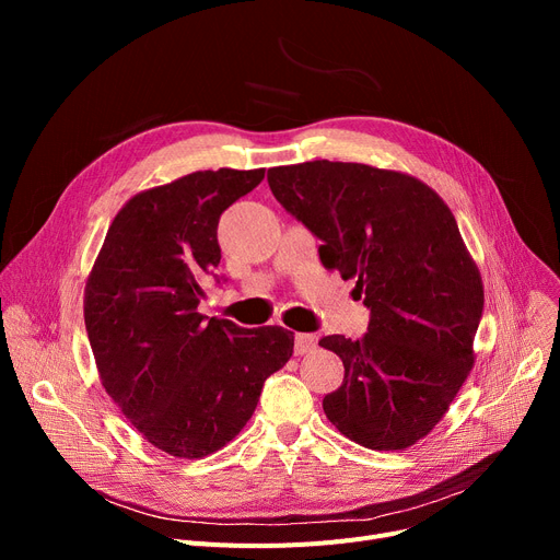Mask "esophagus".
<instances>
[{
  "label": "esophagus",
  "mask_w": 560,
  "mask_h": 560,
  "mask_svg": "<svg viewBox=\"0 0 560 560\" xmlns=\"http://www.w3.org/2000/svg\"><path fill=\"white\" fill-rule=\"evenodd\" d=\"M317 347V336L313 334H295V354H308Z\"/></svg>",
  "instance_id": "34e87169"
}]
</instances>
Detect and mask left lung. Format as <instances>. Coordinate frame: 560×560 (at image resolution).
<instances>
[{
	"mask_svg": "<svg viewBox=\"0 0 560 560\" xmlns=\"http://www.w3.org/2000/svg\"><path fill=\"white\" fill-rule=\"evenodd\" d=\"M288 213L317 238L319 260L370 308L363 338L319 345L345 365L322 399L329 422L376 452L413 447L445 418L475 365L483 281L450 206L416 176L363 163L268 170Z\"/></svg>",
	"mask_w": 560,
	"mask_h": 560,
	"instance_id": "obj_1",
	"label": "left lung"
}]
</instances>
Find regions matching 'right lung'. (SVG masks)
I'll list each match as a JSON object with an SVG mask.
<instances>
[{
  "label": "right lung",
  "instance_id": "obj_1",
  "mask_svg": "<svg viewBox=\"0 0 560 560\" xmlns=\"http://www.w3.org/2000/svg\"><path fill=\"white\" fill-rule=\"evenodd\" d=\"M258 170H199L133 195L113 218L83 290L102 386L156 450L203 458L241 433L262 381L292 357L283 327L243 329L197 311L220 265L218 222Z\"/></svg>",
  "mask_w": 560,
  "mask_h": 560
}]
</instances>
